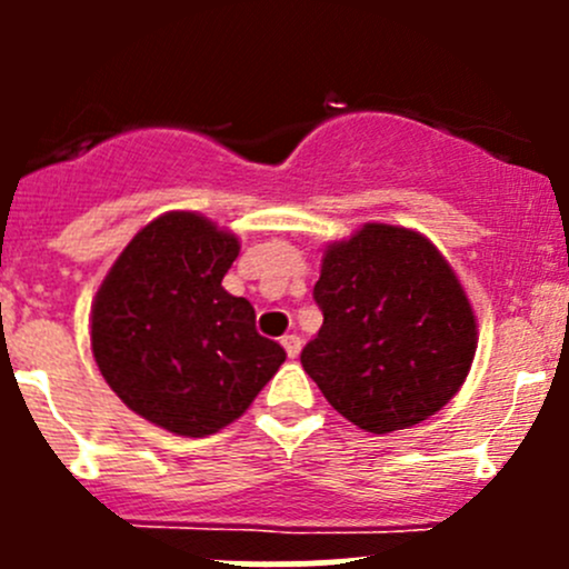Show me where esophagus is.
<instances>
[{
  "label": "esophagus",
  "mask_w": 569,
  "mask_h": 569,
  "mask_svg": "<svg viewBox=\"0 0 569 569\" xmlns=\"http://www.w3.org/2000/svg\"><path fill=\"white\" fill-rule=\"evenodd\" d=\"M280 343H283V349H286V355H289V358H297V355H300V349H302L300 336H295V332H291V336L280 338Z\"/></svg>",
  "instance_id": "34e87169"
}]
</instances>
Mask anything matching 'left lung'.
<instances>
[{"label": "left lung", "mask_w": 569, "mask_h": 569, "mask_svg": "<svg viewBox=\"0 0 569 569\" xmlns=\"http://www.w3.org/2000/svg\"><path fill=\"white\" fill-rule=\"evenodd\" d=\"M313 300L325 321L302 369L355 427H416L462 388L476 355L473 308L423 233L366 222L327 244Z\"/></svg>", "instance_id": "obj_1"}]
</instances>
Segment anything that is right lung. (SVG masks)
<instances>
[{
	"label": "right lung",
	"mask_w": 569,
	"mask_h": 569,
	"mask_svg": "<svg viewBox=\"0 0 569 569\" xmlns=\"http://www.w3.org/2000/svg\"><path fill=\"white\" fill-rule=\"evenodd\" d=\"M239 239L194 211L137 231L96 291L90 347L129 410L183 438L237 421L286 360L256 311L222 289Z\"/></svg>",
	"instance_id": "1"
}]
</instances>
